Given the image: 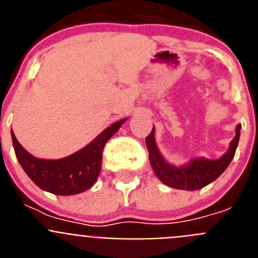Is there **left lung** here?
Masks as SVG:
<instances>
[{
  "label": "left lung",
  "instance_id": "left-lung-1",
  "mask_svg": "<svg viewBox=\"0 0 258 258\" xmlns=\"http://www.w3.org/2000/svg\"><path fill=\"white\" fill-rule=\"evenodd\" d=\"M235 133V138L230 143L227 152H225L217 160H208V159L200 157V159L191 160L187 165L174 166L166 163L159 152L156 142H155V127H152L151 133L146 137L150 164L157 178L166 186L187 191L199 190V188L206 187L207 184L213 182L214 179H217L231 163L239 143L240 125L236 126Z\"/></svg>",
  "mask_w": 258,
  "mask_h": 258
}]
</instances>
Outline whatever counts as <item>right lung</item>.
Listing matches in <instances>:
<instances>
[{"instance_id": "add662e5", "label": "right lung", "mask_w": 258, "mask_h": 258, "mask_svg": "<svg viewBox=\"0 0 258 258\" xmlns=\"http://www.w3.org/2000/svg\"><path fill=\"white\" fill-rule=\"evenodd\" d=\"M124 122L125 118L116 121L84 149L58 160L38 159L31 155L18 142L13 131L11 138L20 165L38 187L55 195H75L95 183L102 168L104 145Z\"/></svg>"}]
</instances>
